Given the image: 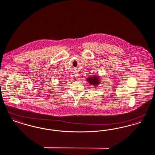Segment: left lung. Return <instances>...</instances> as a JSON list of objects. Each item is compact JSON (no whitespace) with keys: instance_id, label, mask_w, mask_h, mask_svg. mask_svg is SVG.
I'll use <instances>...</instances> for the list:
<instances>
[{"instance_id":"8db88e82","label":"left lung","mask_w":155,"mask_h":155,"mask_svg":"<svg viewBox=\"0 0 155 155\" xmlns=\"http://www.w3.org/2000/svg\"><path fill=\"white\" fill-rule=\"evenodd\" d=\"M87 81H89L90 83L93 85H97L99 83L98 77H97V76L90 77L87 79Z\"/></svg>"}]
</instances>
